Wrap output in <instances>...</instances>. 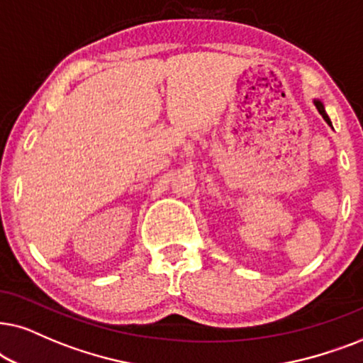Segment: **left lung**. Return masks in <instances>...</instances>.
Listing matches in <instances>:
<instances>
[{"instance_id":"obj_1","label":"left lung","mask_w":363,"mask_h":363,"mask_svg":"<svg viewBox=\"0 0 363 363\" xmlns=\"http://www.w3.org/2000/svg\"><path fill=\"white\" fill-rule=\"evenodd\" d=\"M313 104H315V108L318 109V113L322 114V118L325 119V123L328 124V125H332V123H330V118H328L327 116V113H325V108H323V103L320 99H313Z\"/></svg>"}]
</instances>
